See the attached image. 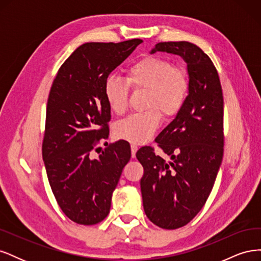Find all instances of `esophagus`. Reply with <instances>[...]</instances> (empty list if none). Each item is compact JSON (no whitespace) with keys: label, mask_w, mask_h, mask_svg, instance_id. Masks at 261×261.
<instances>
[{"label":"esophagus","mask_w":261,"mask_h":261,"mask_svg":"<svg viewBox=\"0 0 261 261\" xmlns=\"http://www.w3.org/2000/svg\"><path fill=\"white\" fill-rule=\"evenodd\" d=\"M130 150H132V156L135 158L136 156V152H137V150H138V147L135 144H132L130 145Z\"/></svg>","instance_id":"esophagus-1"}]
</instances>
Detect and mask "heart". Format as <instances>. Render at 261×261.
Wrapping results in <instances>:
<instances>
[{
	"instance_id": "1",
	"label": "heart",
	"mask_w": 261,
	"mask_h": 261,
	"mask_svg": "<svg viewBox=\"0 0 261 261\" xmlns=\"http://www.w3.org/2000/svg\"><path fill=\"white\" fill-rule=\"evenodd\" d=\"M129 88L146 91V111L132 114L115 127V135L133 144L151 139L161 123V114L170 118L183 108L188 94V75L183 66L161 57H146L126 69L125 81L109 77L105 96L110 109L118 115L128 107Z\"/></svg>"
}]
</instances>
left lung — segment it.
<instances>
[{
  "mask_svg": "<svg viewBox=\"0 0 261 261\" xmlns=\"http://www.w3.org/2000/svg\"><path fill=\"white\" fill-rule=\"evenodd\" d=\"M176 54L187 64L188 96L180 111L155 141L167 162L151 147L136 156L144 210L159 227L186 225L206 203L223 158V94L217 68L199 46L187 41L160 42L151 50Z\"/></svg>",
  "mask_w": 261,
  "mask_h": 261,
  "instance_id": "obj_1",
  "label": "left lung"
}]
</instances>
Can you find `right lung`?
<instances>
[{"instance_id": "right-lung-1", "label": "right lung", "mask_w": 261, "mask_h": 261, "mask_svg": "<svg viewBox=\"0 0 261 261\" xmlns=\"http://www.w3.org/2000/svg\"><path fill=\"white\" fill-rule=\"evenodd\" d=\"M141 42L84 43L63 63L53 81L42 158L60 208L78 224H97L109 215L112 194L130 159L125 140L110 145L96 159L91 152L109 136L111 109L105 84Z\"/></svg>"}]
</instances>
